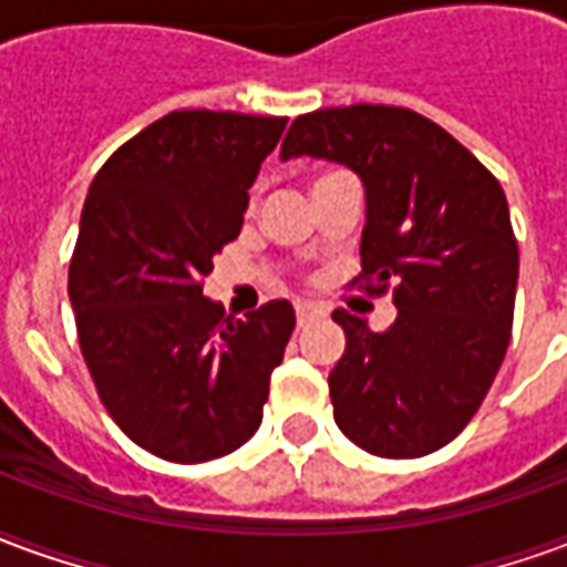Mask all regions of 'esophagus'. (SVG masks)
Returning <instances> with one entry per match:
<instances>
[{"label":"esophagus","mask_w":567,"mask_h":567,"mask_svg":"<svg viewBox=\"0 0 567 567\" xmlns=\"http://www.w3.org/2000/svg\"><path fill=\"white\" fill-rule=\"evenodd\" d=\"M319 319V309L316 307H307V303H300L297 307V328H303V324H309V321Z\"/></svg>","instance_id":"34e87169"}]
</instances>
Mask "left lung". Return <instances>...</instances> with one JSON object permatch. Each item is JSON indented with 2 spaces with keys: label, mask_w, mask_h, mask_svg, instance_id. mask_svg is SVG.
<instances>
[{
  "label": "left lung",
  "mask_w": 567,
  "mask_h": 567,
  "mask_svg": "<svg viewBox=\"0 0 567 567\" xmlns=\"http://www.w3.org/2000/svg\"><path fill=\"white\" fill-rule=\"evenodd\" d=\"M343 163L364 185L361 279L392 285L398 319L370 331L346 309L328 377L333 422L361 450L419 458L474 419L511 343L519 248L498 178L434 121L394 105L300 115L288 157Z\"/></svg>",
  "instance_id": "left-lung-1"
}]
</instances>
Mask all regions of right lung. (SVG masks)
Returning a JSON list of instances; mask_svg holds the SVG:
<instances>
[{
    "label": "right lung",
    "mask_w": 567,
    "mask_h": 567,
    "mask_svg": "<svg viewBox=\"0 0 567 567\" xmlns=\"http://www.w3.org/2000/svg\"><path fill=\"white\" fill-rule=\"evenodd\" d=\"M285 124L169 112L105 161L84 199L69 264L81 355L117 427L166 462L221 458L258 431L295 331L288 300L224 319L203 297Z\"/></svg>",
    "instance_id": "add662e5"
}]
</instances>
